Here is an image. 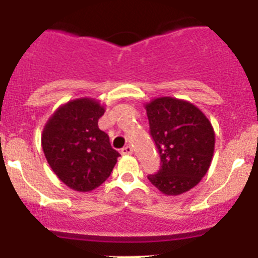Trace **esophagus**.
I'll return each instance as SVG.
<instances>
[{
    "mask_svg": "<svg viewBox=\"0 0 258 258\" xmlns=\"http://www.w3.org/2000/svg\"><path fill=\"white\" fill-rule=\"evenodd\" d=\"M121 154L122 155L133 154V149H132L131 146H125V147H122V149H121Z\"/></svg>",
    "mask_w": 258,
    "mask_h": 258,
    "instance_id": "34e87169",
    "label": "esophagus"
}]
</instances>
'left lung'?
<instances>
[{"instance_id":"obj_1","label":"left lung","mask_w":258,"mask_h":258,"mask_svg":"<svg viewBox=\"0 0 258 258\" xmlns=\"http://www.w3.org/2000/svg\"><path fill=\"white\" fill-rule=\"evenodd\" d=\"M150 134L161 159L160 169L147 175L165 195L195 187L208 172L214 151V131L192 103L172 97L146 104Z\"/></svg>"}]
</instances>
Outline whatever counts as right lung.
<instances>
[{
    "instance_id": "obj_1",
    "label": "right lung",
    "mask_w": 258,
    "mask_h": 258,
    "mask_svg": "<svg viewBox=\"0 0 258 258\" xmlns=\"http://www.w3.org/2000/svg\"><path fill=\"white\" fill-rule=\"evenodd\" d=\"M104 107L92 98H79L59 107L41 137L52 172L75 191L88 192L109 177L120 156L98 127Z\"/></svg>"
}]
</instances>
